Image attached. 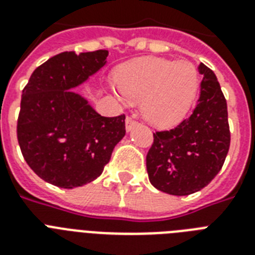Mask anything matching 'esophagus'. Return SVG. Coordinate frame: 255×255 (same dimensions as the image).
Wrapping results in <instances>:
<instances>
[{
	"mask_svg": "<svg viewBox=\"0 0 255 255\" xmlns=\"http://www.w3.org/2000/svg\"><path fill=\"white\" fill-rule=\"evenodd\" d=\"M136 124H137V122H136L133 118H131V116H127V119H126V128H127V131H131L132 128L135 127Z\"/></svg>",
	"mask_w": 255,
	"mask_h": 255,
	"instance_id": "1",
	"label": "esophagus"
}]
</instances>
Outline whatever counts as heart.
Wrapping results in <instances>:
<instances>
[{"label": "heart", "mask_w": 255, "mask_h": 255, "mask_svg": "<svg viewBox=\"0 0 255 255\" xmlns=\"http://www.w3.org/2000/svg\"><path fill=\"white\" fill-rule=\"evenodd\" d=\"M116 83L124 99L141 102V112L149 123L172 127L190 111L200 77L188 61L141 58L122 66Z\"/></svg>", "instance_id": "obj_1"}]
</instances>
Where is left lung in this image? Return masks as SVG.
<instances>
[{
    "instance_id": "8db88e82",
    "label": "left lung",
    "mask_w": 255,
    "mask_h": 255,
    "mask_svg": "<svg viewBox=\"0 0 255 255\" xmlns=\"http://www.w3.org/2000/svg\"><path fill=\"white\" fill-rule=\"evenodd\" d=\"M197 106L169 131L153 133L147 172L156 189L188 196L205 188L221 170L230 147L228 106L216 74L204 63Z\"/></svg>"
}]
</instances>
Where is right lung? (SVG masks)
I'll return each instance as SVG.
<instances>
[{"mask_svg":"<svg viewBox=\"0 0 255 255\" xmlns=\"http://www.w3.org/2000/svg\"><path fill=\"white\" fill-rule=\"evenodd\" d=\"M107 50L54 55L22 91L17 137L23 159L42 180L73 189L94 181L126 135V116L99 115L71 88L107 62Z\"/></svg>","mask_w":255,"mask_h":255,"instance_id":"right-lung-1","label":"right lung"}]
</instances>
